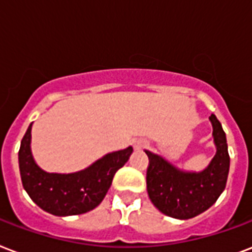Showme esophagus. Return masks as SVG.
Masks as SVG:
<instances>
[{
    "label": "esophagus",
    "instance_id": "obj_1",
    "mask_svg": "<svg viewBox=\"0 0 252 252\" xmlns=\"http://www.w3.org/2000/svg\"><path fill=\"white\" fill-rule=\"evenodd\" d=\"M146 147V142L143 140H139V142H136L135 143V148H144Z\"/></svg>",
    "mask_w": 252,
    "mask_h": 252
}]
</instances>
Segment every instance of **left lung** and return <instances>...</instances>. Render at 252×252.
Returning a JSON list of instances; mask_svg holds the SVG:
<instances>
[{
  "label": "left lung",
  "mask_w": 252,
  "mask_h": 252,
  "mask_svg": "<svg viewBox=\"0 0 252 252\" xmlns=\"http://www.w3.org/2000/svg\"><path fill=\"white\" fill-rule=\"evenodd\" d=\"M209 120L213 125L217 153L202 172H183L163 158L146 151L148 197L168 217L179 220L196 217L209 209L225 189L230 168L226 134L217 117L212 114Z\"/></svg>",
  "instance_id": "8db88e82"
}]
</instances>
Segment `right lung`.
Returning a JSON list of instances; mask_svg holds the SVG:
<instances>
[{
    "label": "right lung",
    "mask_w": 252,
    "mask_h": 252,
    "mask_svg": "<svg viewBox=\"0 0 252 252\" xmlns=\"http://www.w3.org/2000/svg\"><path fill=\"white\" fill-rule=\"evenodd\" d=\"M31 125L22 138L18 160L22 185L40 209L54 216L87 213L101 204L113 177L128 160L132 148L108 154L84 171L76 173H48L35 164L30 150Z\"/></svg>",
    "instance_id": "1"
}]
</instances>
